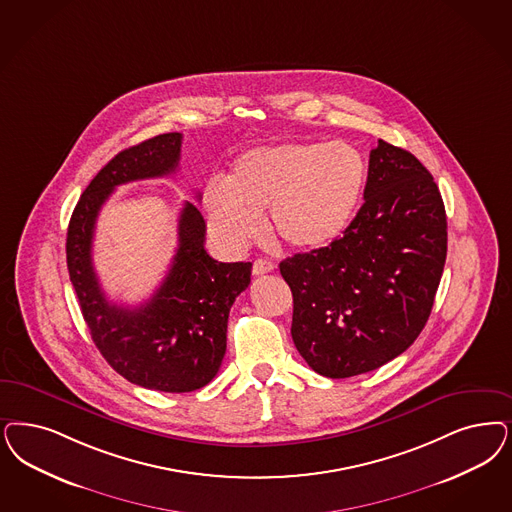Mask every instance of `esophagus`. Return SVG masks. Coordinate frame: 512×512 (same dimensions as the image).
<instances>
[{"instance_id": "1", "label": "esophagus", "mask_w": 512, "mask_h": 512, "mask_svg": "<svg viewBox=\"0 0 512 512\" xmlns=\"http://www.w3.org/2000/svg\"><path fill=\"white\" fill-rule=\"evenodd\" d=\"M274 270V265L270 263V261H266V259H257L255 263H253V274L255 276H263V274H268V272H272Z\"/></svg>"}]
</instances>
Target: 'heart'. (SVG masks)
Masks as SVG:
<instances>
[{
    "label": "heart",
    "mask_w": 512,
    "mask_h": 512,
    "mask_svg": "<svg viewBox=\"0 0 512 512\" xmlns=\"http://www.w3.org/2000/svg\"><path fill=\"white\" fill-rule=\"evenodd\" d=\"M365 181V159L346 141L261 147L236 160L225 185H208L206 219L225 246L240 249L257 238L268 212L283 246L314 251L350 227Z\"/></svg>",
    "instance_id": "1"
}]
</instances>
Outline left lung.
Segmentation results:
<instances>
[{"label": "left lung", "mask_w": 512, "mask_h": 512, "mask_svg": "<svg viewBox=\"0 0 512 512\" xmlns=\"http://www.w3.org/2000/svg\"><path fill=\"white\" fill-rule=\"evenodd\" d=\"M363 206L331 246L280 263L293 293L291 336L327 378L374 371L422 333L446 261V212L420 160L378 140Z\"/></svg>", "instance_id": "8db88e82"}]
</instances>
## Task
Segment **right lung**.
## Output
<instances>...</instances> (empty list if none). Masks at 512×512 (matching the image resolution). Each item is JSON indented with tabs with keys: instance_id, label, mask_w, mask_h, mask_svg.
Masks as SVG:
<instances>
[{
	"instance_id": "add662e5",
	"label": "right lung",
	"mask_w": 512,
	"mask_h": 512,
	"mask_svg": "<svg viewBox=\"0 0 512 512\" xmlns=\"http://www.w3.org/2000/svg\"><path fill=\"white\" fill-rule=\"evenodd\" d=\"M179 132L160 134L115 155L89 183L71 213L66 255L90 336L128 382L168 393L210 384L227 352L230 306L251 282V263H219L204 247L206 221L185 202L172 266L155 295L136 308L106 299L92 266L96 219L115 187L174 174Z\"/></svg>"
}]
</instances>
